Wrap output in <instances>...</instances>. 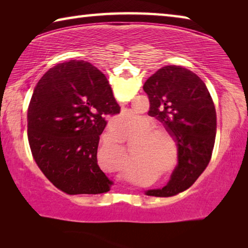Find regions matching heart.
Instances as JSON below:
<instances>
[{
  "instance_id": "obj_1",
  "label": "heart",
  "mask_w": 248,
  "mask_h": 248,
  "mask_svg": "<svg viewBox=\"0 0 248 248\" xmlns=\"http://www.w3.org/2000/svg\"><path fill=\"white\" fill-rule=\"evenodd\" d=\"M138 120V117L133 114H125L119 115L115 117L114 119L111 120V128L116 130V131L121 132L123 130L128 127V125L133 124L136 121ZM153 125V123L150 119H145L144 121V125L143 129H146L145 131L142 132L140 134V140L144 141V143L142 144V154L139 155V159H138V164L143 165V163L145 164V162L150 161V158H152V154L155 152V151L158 150L159 148V142L158 139L155 136H158V134H163L165 133V130L163 128H158V127H153L150 128V126ZM149 129H148L147 128Z\"/></svg>"
}]
</instances>
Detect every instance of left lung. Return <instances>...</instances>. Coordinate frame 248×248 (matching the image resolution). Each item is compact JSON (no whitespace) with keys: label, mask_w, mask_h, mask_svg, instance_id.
<instances>
[{"label":"left lung","mask_w":248,"mask_h":248,"mask_svg":"<svg viewBox=\"0 0 248 248\" xmlns=\"http://www.w3.org/2000/svg\"><path fill=\"white\" fill-rule=\"evenodd\" d=\"M150 116L164 124L178 148V165L169 184L148 196L171 197L188 189L207 169L217 134V114L209 91L198 75L166 65L146 79Z\"/></svg>","instance_id":"obj_1"}]
</instances>
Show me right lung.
Segmentation results:
<instances>
[{"mask_svg": "<svg viewBox=\"0 0 248 248\" xmlns=\"http://www.w3.org/2000/svg\"><path fill=\"white\" fill-rule=\"evenodd\" d=\"M120 112L111 87L86 61L70 60L47 71L27 111L29 146L44 175L68 195H98L111 180L97 164L105 116Z\"/></svg>", "mask_w": 248, "mask_h": 248, "instance_id": "right-lung-1", "label": "right lung"}]
</instances>
